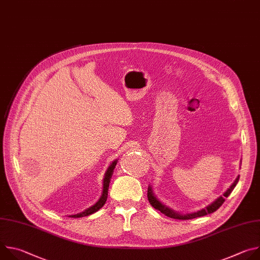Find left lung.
Instances as JSON below:
<instances>
[{"mask_svg":"<svg viewBox=\"0 0 260 260\" xmlns=\"http://www.w3.org/2000/svg\"><path fill=\"white\" fill-rule=\"evenodd\" d=\"M242 165V159L240 160V166ZM239 179H240V176H238L236 178V180L234 181V183L231 185L230 188L223 193V196H221L219 198H217L213 203H211L210 205H208L207 207H205L204 209H201L199 211H194V212H190V213H180L178 211H175L173 210L172 208L168 207L166 204H164L162 202H160L154 194L153 192V189H152V185H149L148 186V192H147V197H148V201H149L150 205L160 211L162 214H165L166 216L170 217V218H174V219H180V220H187V219H193V218H197V217H202V216H205V215H208V214H211L213 212H215L216 210H218L221 205L224 203L225 199L232 193V191L234 190V188L236 187V185L238 184L239 182Z\"/></svg>","mask_w":260,"mask_h":260,"instance_id":"obj_1","label":"left lung"}]
</instances>
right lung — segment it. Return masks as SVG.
Here are the masks:
<instances>
[{"instance_id": "obj_1", "label": "right lung", "mask_w": 260, "mask_h": 260, "mask_svg": "<svg viewBox=\"0 0 260 260\" xmlns=\"http://www.w3.org/2000/svg\"><path fill=\"white\" fill-rule=\"evenodd\" d=\"M117 161L118 159H114L112 162L110 164V166L108 167L106 173H105V176H104V180H103V190H102V196L101 198L98 200V202L92 205L91 207L85 209L83 212H80L78 214H74V215H69V217H72V218H80V217H84V216H88V215H91L95 212H98L106 203L107 201V198H108V190H109V184H110V180L111 178H112V175H113V172H114V169L117 165Z\"/></svg>"}]
</instances>
